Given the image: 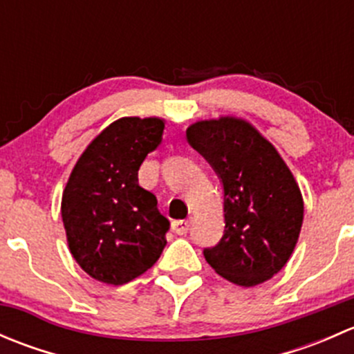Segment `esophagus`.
Instances as JSON below:
<instances>
[{"label": "esophagus", "mask_w": 354, "mask_h": 354, "mask_svg": "<svg viewBox=\"0 0 354 354\" xmlns=\"http://www.w3.org/2000/svg\"><path fill=\"white\" fill-rule=\"evenodd\" d=\"M192 223L188 219H183V221H174L173 223V231L176 234H180V236H183V234L188 233V230H190Z\"/></svg>", "instance_id": "1"}]
</instances>
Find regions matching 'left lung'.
<instances>
[{
	"label": "left lung",
	"mask_w": 354,
	"mask_h": 354,
	"mask_svg": "<svg viewBox=\"0 0 354 354\" xmlns=\"http://www.w3.org/2000/svg\"><path fill=\"white\" fill-rule=\"evenodd\" d=\"M187 140L223 185L224 233L203 257L219 276L255 286L289 260L303 223V198L274 145L238 118L198 121Z\"/></svg>",
	"instance_id": "8db88e82"
}]
</instances>
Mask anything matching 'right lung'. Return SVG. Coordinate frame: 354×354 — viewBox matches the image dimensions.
I'll use <instances>...</instances> for the list:
<instances>
[{"mask_svg": "<svg viewBox=\"0 0 354 354\" xmlns=\"http://www.w3.org/2000/svg\"><path fill=\"white\" fill-rule=\"evenodd\" d=\"M159 118H121L91 142L62 200L68 246L78 266L106 284L128 283L157 262L169 221L138 185L142 162L160 144Z\"/></svg>", "mask_w": 354, "mask_h": 354, "instance_id": "obj_1", "label": "right lung"}]
</instances>
